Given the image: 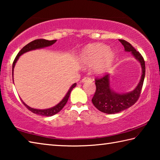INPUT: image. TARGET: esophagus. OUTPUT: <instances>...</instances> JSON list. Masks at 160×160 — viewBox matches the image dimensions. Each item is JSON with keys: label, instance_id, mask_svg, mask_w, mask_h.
Returning a JSON list of instances; mask_svg holds the SVG:
<instances>
[{"label": "esophagus", "instance_id": "obj_1", "mask_svg": "<svg viewBox=\"0 0 160 160\" xmlns=\"http://www.w3.org/2000/svg\"><path fill=\"white\" fill-rule=\"evenodd\" d=\"M89 81H91V78L89 77H85L82 78V82H89Z\"/></svg>", "mask_w": 160, "mask_h": 160}]
</instances>
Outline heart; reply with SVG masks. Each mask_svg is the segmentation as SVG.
Segmentation results:
<instances>
[{
  "mask_svg": "<svg viewBox=\"0 0 160 160\" xmlns=\"http://www.w3.org/2000/svg\"><path fill=\"white\" fill-rule=\"evenodd\" d=\"M114 53L110 50V47L102 43L88 45L82 52L81 62L87 67H96V72L103 74L114 60Z\"/></svg>",
  "mask_w": 160,
  "mask_h": 160,
  "instance_id": "obj_1",
  "label": "heart"
}]
</instances>
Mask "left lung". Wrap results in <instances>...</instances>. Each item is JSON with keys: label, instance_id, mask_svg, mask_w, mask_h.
<instances>
[{"label": "left lung", "instance_id": "obj_1", "mask_svg": "<svg viewBox=\"0 0 160 160\" xmlns=\"http://www.w3.org/2000/svg\"><path fill=\"white\" fill-rule=\"evenodd\" d=\"M127 52H131L132 55L141 63L142 75L138 86L133 91L127 93H117L110 87V76L105 74L100 78H96V90L92 98V102L98 110L107 114L118 113L129 108L138 100L141 93L145 74V64L144 59L141 53L134 48L131 43L122 39H119Z\"/></svg>", "mask_w": 160, "mask_h": 160}]
</instances>
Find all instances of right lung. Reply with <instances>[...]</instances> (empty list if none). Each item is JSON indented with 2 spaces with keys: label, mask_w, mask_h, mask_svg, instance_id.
<instances>
[{
  "label": "right lung",
  "mask_w": 160,
  "mask_h": 160,
  "mask_svg": "<svg viewBox=\"0 0 160 160\" xmlns=\"http://www.w3.org/2000/svg\"><path fill=\"white\" fill-rule=\"evenodd\" d=\"M56 42V40H52V41H48V40H46V39H36V40L33 41L32 42H30L29 43H28L24 47L22 48L21 49L20 51L18 52V54L17 55L16 58L15 60H14L13 64H12V77H13V70H14V67H15V63L17 62V60H18V58H19V56H21L22 54H24V52H27L28 51H30V50H36V49H38V48H45V47H48L51 46V45L54 44ZM77 86V83H74L71 87H70L69 90L67 92L66 96H64V98L61 100L60 102H59L57 105H55V107H52L51 108L49 109H46V110H38V109H34V108H32L28 106L27 105L25 104V103L22 101V102L23 104L25 105L28 110H30L31 112H32L34 114H40V115L42 116H52L54 114L58 113L62 109L64 108V106L66 105V103L67 102V100L69 99L70 93L73 88H74L75 86Z\"/></svg>",
  "instance_id": "add662e5"
}]
</instances>
